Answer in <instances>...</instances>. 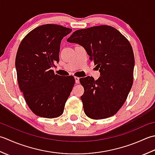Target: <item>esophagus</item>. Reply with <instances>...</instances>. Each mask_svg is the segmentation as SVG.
I'll return each instance as SVG.
<instances>
[{"mask_svg": "<svg viewBox=\"0 0 155 155\" xmlns=\"http://www.w3.org/2000/svg\"><path fill=\"white\" fill-rule=\"evenodd\" d=\"M75 83L76 84L80 83V78L78 77H75Z\"/></svg>", "mask_w": 155, "mask_h": 155, "instance_id": "34e87169", "label": "esophagus"}]
</instances>
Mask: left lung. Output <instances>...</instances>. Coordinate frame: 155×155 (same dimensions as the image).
Instances as JSON below:
<instances>
[{
    "mask_svg": "<svg viewBox=\"0 0 155 155\" xmlns=\"http://www.w3.org/2000/svg\"><path fill=\"white\" fill-rule=\"evenodd\" d=\"M67 41L83 47L100 72L97 80L90 76L80 79L84 88L81 100L85 114L94 120L116 114L133 84L134 56L130 42L108 25L77 30Z\"/></svg>",
    "mask_w": 155,
    "mask_h": 155,
    "instance_id": "8db88e82",
    "label": "left lung"
}]
</instances>
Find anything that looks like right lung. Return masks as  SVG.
I'll use <instances>...</instances> for the list:
<instances>
[{
  "instance_id": "obj_1",
  "label": "right lung",
  "mask_w": 155,
  "mask_h": 155,
  "mask_svg": "<svg viewBox=\"0 0 155 155\" xmlns=\"http://www.w3.org/2000/svg\"><path fill=\"white\" fill-rule=\"evenodd\" d=\"M71 31L61 25H43L30 31L18 48V86L31 111L40 117L61 116L75 84L72 75L61 76L52 69L59 62L61 41Z\"/></svg>"
}]
</instances>
